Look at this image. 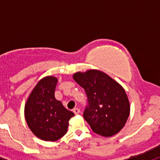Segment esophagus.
<instances>
[{
    "instance_id": "obj_1",
    "label": "esophagus",
    "mask_w": 160,
    "mask_h": 160,
    "mask_svg": "<svg viewBox=\"0 0 160 160\" xmlns=\"http://www.w3.org/2000/svg\"><path fill=\"white\" fill-rule=\"evenodd\" d=\"M73 112L74 113V114H78L79 113H80V109H78V108H74L73 110Z\"/></svg>"
}]
</instances>
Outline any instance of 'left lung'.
<instances>
[{"instance_id":"obj_1","label":"left lung","mask_w":160,"mask_h":160,"mask_svg":"<svg viewBox=\"0 0 160 160\" xmlns=\"http://www.w3.org/2000/svg\"><path fill=\"white\" fill-rule=\"evenodd\" d=\"M74 81L86 91L87 104L83 117L94 133L111 137L119 132L130 114V103L120 84L100 70L78 72Z\"/></svg>"}]
</instances>
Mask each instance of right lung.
I'll list each match as a JSON object with an SVG mask.
<instances>
[{"mask_svg":"<svg viewBox=\"0 0 160 160\" xmlns=\"http://www.w3.org/2000/svg\"><path fill=\"white\" fill-rule=\"evenodd\" d=\"M58 78L47 76L38 82L25 106V117L29 129L45 141H57L65 135L69 120L74 116L55 98Z\"/></svg>","mask_w":160,"mask_h":160,"instance_id":"obj_1","label":"right lung"}]
</instances>
